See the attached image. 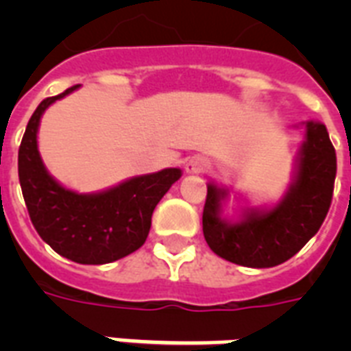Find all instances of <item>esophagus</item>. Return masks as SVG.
Returning <instances> with one entry per match:
<instances>
[{
	"instance_id": "obj_1",
	"label": "esophagus",
	"mask_w": 351,
	"mask_h": 351,
	"mask_svg": "<svg viewBox=\"0 0 351 351\" xmlns=\"http://www.w3.org/2000/svg\"><path fill=\"white\" fill-rule=\"evenodd\" d=\"M208 169V164H206V160L202 156H193L189 162L186 164V171L187 173H204V171Z\"/></svg>"
}]
</instances>
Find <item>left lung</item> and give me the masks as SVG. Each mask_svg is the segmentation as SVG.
Here are the masks:
<instances>
[{
	"label": "left lung",
	"mask_w": 351,
	"mask_h": 351,
	"mask_svg": "<svg viewBox=\"0 0 351 351\" xmlns=\"http://www.w3.org/2000/svg\"><path fill=\"white\" fill-rule=\"evenodd\" d=\"M335 175L337 156L326 125L308 121L297 182L273 211L226 224L219 217L224 193L209 184L202 213L206 242L217 255L240 266L273 267L289 261L321 230L332 206Z\"/></svg>",
	"instance_id": "obj_1"
}]
</instances>
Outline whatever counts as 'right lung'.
<instances>
[{
    "instance_id": "obj_1",
    "label": "right lung",
    "mask_w": 351,
    "mask_h": 351,
    "mask_svg": "<svg viewBox=\"0 0 351 351\" xmlns=\"http://www.w3.org/2000/svg\"><path fill=\"white\" fill-rule=\"evenodd\" d=\"M76 87L45 98L30 117L18 153L19 184L32 226L52 250L78 264H107L145 242L156 204L182 173L158 171L98 195H76L60 186L41 164L36 132L47 107Z\"/></svg>"
}]
</instances>
